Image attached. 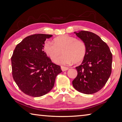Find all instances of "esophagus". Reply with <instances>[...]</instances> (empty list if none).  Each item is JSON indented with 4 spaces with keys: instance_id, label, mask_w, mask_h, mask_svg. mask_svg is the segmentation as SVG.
<instances>
[{
    "instance_id": "34e87169",
    "label": "esophagus",
    "mask_w": 122,
    "mask_h": 122,
    "mask_svg": "<svg viewBox=\"0 0 122 122\" xmlns=\"http://www.w3.org/2000/svg\"><path fill=\"white\" fill-rule=\"evenodd\" d=\"M61 70H62V71H67V70L69 69L68 68V67H63V66H61Z\"/></svg>"
}]
</instances>
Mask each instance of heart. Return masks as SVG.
Instances as JSON below:
<instances>
[{
  "label": "heart",
  "instance_id": "1",
  "mask_svg": "<svg viewBox=\"0 0 122 122\" xmlns=\"http://www.w3.org/2000/svg\"><path fill=\"white\" fill-rule=\"evenodd\" d=\"M54 43L46 41L44 45V50L51 60L56 59L62 52L63 56L55 60V62L59 65L79 63L86 56V44L84 41L76 39L75 37L63 35L54 39Z\"/></svg>",
  "mask_w": 122,
  "mask_h": 122
}]
</instances>
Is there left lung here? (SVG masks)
<instances>
[{
    "label": "left lung",
    "instance_id": "8db88e82",
    "mask_svg": "<svg viewBox=\"0 0 122 122\" xmlns=\"http://www.w3.org/2000/svg\"><path fill=\"white\" fill-rule=\"evenodd\" d=\"M74 33L86 44V53L81 65L75 68L77 75L73 86L82 93L94 94L105 86L111 75L112 53L106 43L94 33L81 30Z\"/></svg>",
    "mask_w": 122,
    "mask_h": 122
}]
</instances>
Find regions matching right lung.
I'll use <instances>...</instances> for the list:
<instances>
[{"mask_svg":"<svg viewBox=\"0 0 122 122\" xmlns=\"http://www.w3.org/2000/svg\"><path fill=\"white\" fill-rule=\"evenodd\" d=\"M52 35L36 34L18 44L11 57L12 76L22 92L28 96L40 97L54 86L61 67L51 62L44 51L46 39Z\"/></svg>","mask_w":122,"mask_h":122,"instance_id":"right-lung-1","label":"right lung"}]
</instances>
